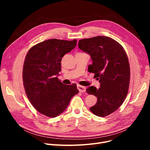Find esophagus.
<instances>
[{
  "instance_id": "1",
  "label": "esophagus",
  "mask_w": 150,
  "mask_h": 150,
  "mask_svg": "<svg viewBox=\"0 0 150 150\" xmlns=\"http://www.w3.org/2000/svg\"><path fill=\"white\" fill-rule=\"evenodd\" d=\"M77 89L80 92H84L86 91V88L84 87V86H81L80 84L77 85Z\"/></svg>"
}]
</instances>
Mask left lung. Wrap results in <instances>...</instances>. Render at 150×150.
<instances>
[{"label":"left lung","instance_id":"1","mask_svg":"<svg viewBox=\"0 0 150 150\" xmlns=\"http://www.w3.org/2000/svg\"><path fill=\"white\" fill-rule=\"evenodd\" d=\"M78 47L91 55L92 64L88 71L100 83L98 89L90 86L86 89L97 97L91 111L101 117L108 116L123 104L128 92L130 67L127 53L121 44L105 36L81 39Z\"/></svg>","mask_w":150,"mask_h":150}]
</instances>
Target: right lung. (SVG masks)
<instances>
[{"instance_id":"right-lung-1","label":"right lung","mask_w":150,"mask_h":150,"mask_svg":"<svg viewBox=\"0 0 150 150\" xmlns=\"http://www.w3.org/2000/svg\"><path fill=\"white\" fill-rule=\"evenodd\" d=\"M76 42V39H48L31 47L26 55L23 87L31 104L45 116L53 118L64 112L70 99L79 92L76 84H64L57 77L62 58L75 48Z\"/></svg>"}]
</instances>
